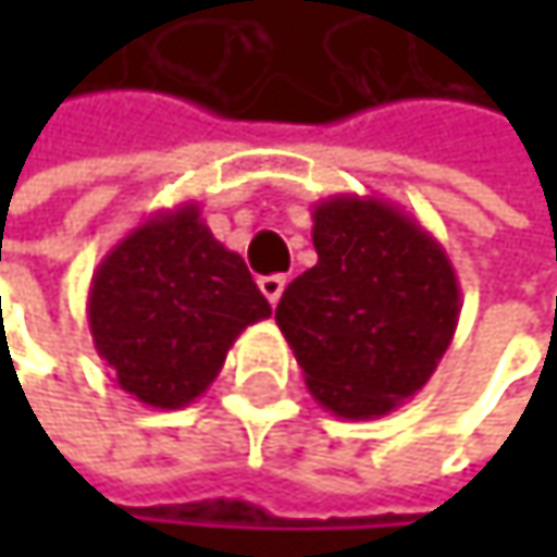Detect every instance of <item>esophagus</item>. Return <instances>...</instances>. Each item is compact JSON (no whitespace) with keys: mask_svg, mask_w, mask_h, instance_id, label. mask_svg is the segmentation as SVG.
<instances>
[{"mask_svg":"<svg viewBox=\"0 0 557 557\" xmlns=\"http://www.w3.org/2000/svg\"><path fill=\"white\" fill-rule=\"evenodd\" d=\"M258 286H261V293L268 296V302L277 306L280 296H283V286H286V277H283V274H271V277L258 280Z\"/></svg>","mask_w":557,"mask_h":557,"instance_id":"esophagus-1","label":"esophagus"}]
</instances>
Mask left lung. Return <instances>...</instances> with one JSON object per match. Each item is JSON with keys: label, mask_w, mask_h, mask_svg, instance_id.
<instances>
[{"label": "left lung", "mask_w": 557, "mask_h": 557, "mask_svg": "<svg viewBox=\"0 0 557 557\" xmlns=\"http://www.w3.org/2000/svg\"><path fill=\"white\" fill-rule=\"evenodd\" d=\"M315 268L277 302L306 387L338 419H381L416 396L448 351L461 286L445 248L377 196L312 206Z\"/></svg>", "instance_id": "left-lung-1"}]
</instances>
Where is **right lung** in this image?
<instances>
[{
    "mask_svg": "<svg viewBox=\"0 0 557 557\" xmlns=\"http://www.w3.org/2000/svg\"><path fill=\"white\" fill-rule=\"evenodd\" d=\"M89 332L115 384L154 409H183L219 377L235 338L271 315L242 255L183 202L148 215L96 268Z\"/></svg>",
    "mask_w": 557,
    "mask_h": 557,
    "instance_id": "right-lung-1",
    "label": "right lung"
}]
</instances>
